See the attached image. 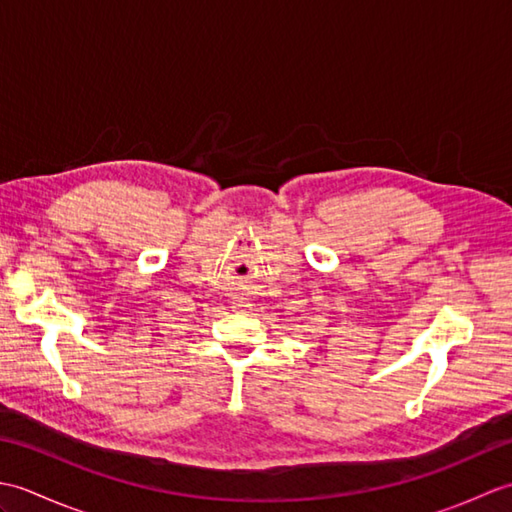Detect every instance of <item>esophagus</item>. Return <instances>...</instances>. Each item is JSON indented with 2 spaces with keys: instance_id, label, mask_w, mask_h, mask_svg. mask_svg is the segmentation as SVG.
I'll use <instances>...</instances> for the list:
<instances>
[{
  "instance_id": "esophagus-1",
  "label": "esophagus",
  "mask_w": 512,
  "mask_h": 512,
  "mask_svg": "<svg viewBox=\"0 0 512 512\" xmlns=\"http://www.w3.org/2000/svg\"><path fill=\"white\" fill-rule=\"evenodd\" d=\"M233 299H235V308L244 310V308L250 306V299H253V290H250L248 286H242L237 290V295Z\"/></svg>"
}]
</instances>
